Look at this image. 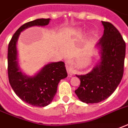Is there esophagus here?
<instances>
[{
    "label": "esophagus",
    "instance_id": "obj_1",
    "mask_svg": "<svg viewBox=\"0 0 128 128\" xmlns=\"http://www.w3.org/2000/svg\"><path fill=\"white\" fill-rule=\"evenodd\" d=\"M66 69L68 71V73L70 76H72L74 72V70L73 69V61L72 60H68L66 61Z\"/></svg>",
    "mask_w": 128,
    "mask_h": 128
}]
</instances>
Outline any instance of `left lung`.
Masks as SVG:
<instances>
[{
	"label": "left lung",
	"instance_id": "obj_1",
	"mask_svg": "<svg viewBox=\"0 0 128 128\" xmlns=\"http://www.w3.org/2000/svg\"><path fill=\"white\" fill-rule=\"evenodd\" d=\"M104 34L97 46L100 61L84 75H76L81 81L75 93L82 102L93 104L109 98L119 85L124 71L126 42L114 26L102 22Z\"/></svg>",
	"mask_w": 128,
	"mask_h": 128
}]
</instances>
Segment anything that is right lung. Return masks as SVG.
Returning <instances> with one entry per match:
<instances>
[{"label": "right lung", "instance_id": "obj_1", "mask_svg": "<svg viewBox=\"0 0 128 128\" xmlns=\"http://www.w3.org/2000/svg\"><path fill=\"white\" fill-rule=\"evenodd\" d=\"M49 22L50 18H38L26 23L13 35L8 45V72L10 86L20 99L35 106H45L52 102L59 82L68 76L65 63L62 61L48 63L35 76H27L18 66L16 43L24 30L35 26H46Z\"/></svg>", "mask_w": 128, "mask_h": 128}]
</instances>
